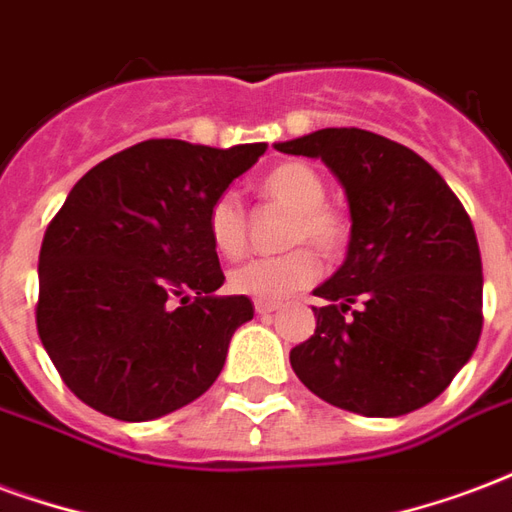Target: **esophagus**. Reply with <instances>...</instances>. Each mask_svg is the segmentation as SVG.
I'll list each match as a JSON object with an SVG mask.
<instances>
[{
	"mask_svg": "<svg viewBox=\"0 0 512 512\" xmlns=\"http://www.w3.org/2000/svg\"><path fill=\"white\" fill-rule=\"evenodd\" d=\"M255 312L257 314H271V312H276V304H268V301H257Z\"/></svg>",
	"mask_w": 512,
	"mask_h": 512,
	"instance_id": "esophagus-1",
	"label": "esophagus"
}]
</instances>
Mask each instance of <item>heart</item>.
<instances>
[{"mask_svg": "<svg viewBox=\"0 0 512 512\" xmlns=\"http://www.w3.org/2000/svg\"><path fill=\"white\" fill-rule=\"evenodd\" d=\"M260 198L290 211L285 244L309 241L323 255H339L350 225L342 211L325 203L328 187L323 176L306 162H282L271 168L257 184ZM211 246L222 257H238L246 249V208L236 192H222L211 200L206 214ZM320 276V260L309 246H295L285 255L252 257L227 274V287L255 301H282L285 295L304 290Z\"/></svg>", "mask_w": 512, "mask_h": 512, "instance_id": "b5f03b06", "label": "heart"}]
</instances>
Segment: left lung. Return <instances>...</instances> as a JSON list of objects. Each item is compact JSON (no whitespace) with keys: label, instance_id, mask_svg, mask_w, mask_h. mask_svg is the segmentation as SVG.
<instances>
[{"label":"left lung","instance_id":"obj_1","mask_svg":"<svg viewBox=\"0 0 512 512\" xmlns=\"http://www.w3.org/2000/svg\"><path fill=\"white\" fill-rule=\"evenodd\" d=\"M320 157L350 200V246L314 290V333L290 350L298 380L369 418L420 410L448 388L483 331L472 219L429 162L396 140L328 127L276 143Z\"/></svg>","mask_w":512,"mask_h":512}]
</instances>
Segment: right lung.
I'll list each match as a JSON object with an SVG mask.
<instances>
[{"instance_id": "1", "label": "right lung", "mask_w": 512, "mask_h": 512, "mask_svg": "<svg viewBox=\"0 0 512 512\" xmlns=\"http://www.w3.org/2000/svg\"><path fill=\"white\" fill-rule=\"evenodd\" d=\"M266 149L143 140L94 165L67 195L40 246L34 317L83 404L135 423L214 385L230 336L255 309L246 295H214L225 274L206 214Z\"/></svg>"}]
</instances>
